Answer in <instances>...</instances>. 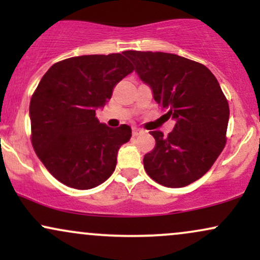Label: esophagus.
<instances>
[{"label": "esophagus", "mask_w": 260, "mask_h": 260, "mask_svg": "<svg viewBox=\"0 0 260 260\" xmlns=\"http://www.w3.org/2000/svg\"><path fill=\"white\" fill-rule=\"evenodd\" d=\"M142 133H144V131L140 129V128H138V127H134V128H133V136H134V137L139 136V134H142Z\"/></svg>", "instance_id": "esophagus-1"}]
</instances>
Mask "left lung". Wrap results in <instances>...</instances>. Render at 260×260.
I'll return each mask as SVG.
<instances>
[{"instance_id": "left-lung-1", "label": "left lung", "mask_w": 260, "mask_h": 260, "mask_svg": "<svg viewBox=\"0 0 260 260\" xmlns=\"http://www.w3.org/2000/svg\"><path fill=\"white\" fill-rule=\"evenodd\" d=\"M154 100L176 121L164 137L151 131L155 148L144 155V169L170 188L190 184L210 170L226 144L229 103L213 73L199 62L174 53L126 51Z\"/></svg>"}]
</instances>
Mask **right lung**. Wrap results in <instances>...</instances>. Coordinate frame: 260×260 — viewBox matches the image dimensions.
Returning a JSON list of instances; mask_svg holds the SVG:
<instances>
[{
  "label": "right lung",
  "mask_w": 260,
  "mask_h": 260,
  "mask_svg": "<svg viewBox=\"0 0 260 260\" xmlns=\"http://www.w3.org/2000/svg\"><path fill=\"white\" fill-rule=\"evenodd\" d=\"M134 67L121 53L85 55L52 64L29 106L31 144L56 180L90 189L115 171L118 149L132 137L127 124L110 128L95 111L111 99Z\"/></svg>",
  "instance_id": "1"
}]
</instances>
